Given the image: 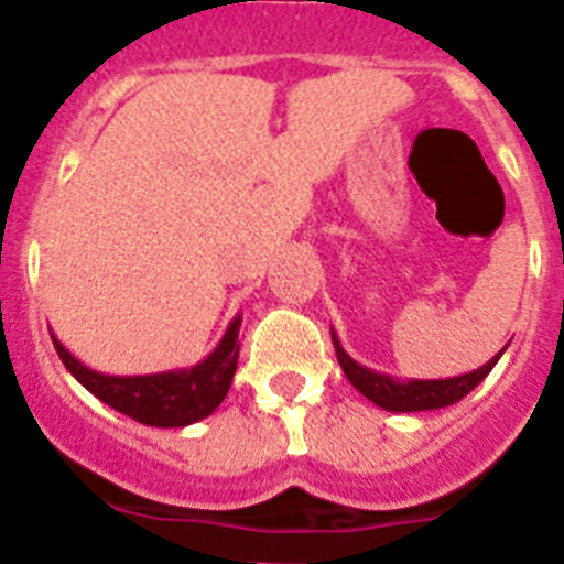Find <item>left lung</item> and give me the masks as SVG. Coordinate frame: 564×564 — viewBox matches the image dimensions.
I'll use <instances>...</instances> for the list:
<instances>
[{
	"label": "left lung",
	"instance_id": "obj_1",
	"mask_svg": "<svg viewBox=\"0 0 564 564\" xmlns=\"http://www.w3.org/2000/svg\"><path fill=\"white\" fill-rule=\"evenodd\" d=\"M330 339H334L336 360L343 366L345 377L354 383V389H360L371 403H377L380 410L389 412L442 410V406H451V403L463 401L474 386H480L482 380H486V375L495 369V362H498L500 354H503L500 351L498 357H491V360L486 362V366H480V369H474L468 371V375L459 377H447V380H398V377L392 375H383V371L360 366L351 354L345 351L343 343H339V336H336L334 330H330Z\"/></svg>",
	"mask_w": 564,
	"mask_h": 564
}]
</instances>
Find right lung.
Returning a JSON list of instances; mask_svg holds the SVG:
<instances>
[{"label": "right lung", "mask_w": 564, "mask_h": 564, "mask_svg": "<svg viewBox=\"0 0 564 564\" xmlns=\"http://www.w3.org/2000/svg\"><path fill=\"white\" fill-rule=\"evenodd\" d=\"M239 325H242V316L230 322L219 345L202 362H195L189 369L158 371V375H101L84 366L82 360H75L64 343H57L55 334H52V343L66 371L101 403L149 427H187L207 419L225 401L234 371H237Z\"/></svg>", "instance_id": "obj_1"}]
</instances>
